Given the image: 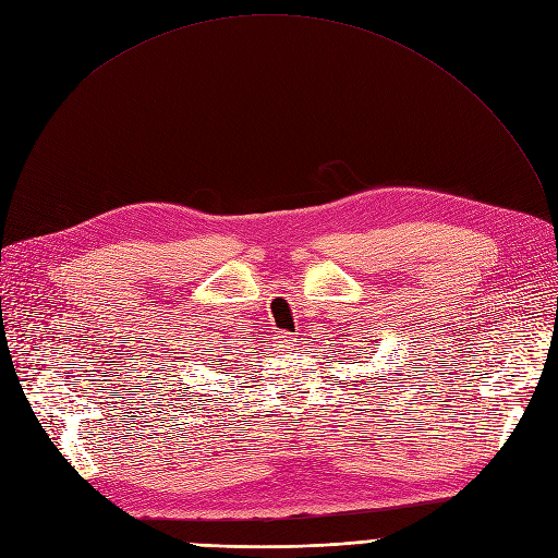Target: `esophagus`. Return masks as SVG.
<instances>
[{
	"label": "esophagus",
	"mask_w": 558,
	"mask_h": 558,
	"mask_svg": "<svg viewBox=\"0 0 558 558\" xmlns=\"http://www.w3.org/2000/svg\"><path fill=\"white\" fill-rule=\"evenodd\" d=\"M275 342H277V348L279 350H290V348H293V342H295V338L293 336H290L288 331H279L277 336H275Z\"/></svg>",
	"instance_id": "1"
}]
</instances>
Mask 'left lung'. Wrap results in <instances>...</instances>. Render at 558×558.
I'll list each match as a JSON object with an SVG mask.
<instances>
[{
  "mask_svg": "<svg viewBox=\"0 0 558 558\" xmlns=\"http://www.w3.org/2000/svg\"><path fill=\"white\" fill-rule=\"evenodd\" d=\"M395 375H397V373H395Z\"/></svg>",
  "mask_w": 558,
  "mask_h": 558,
  "instance_id": "obj_1",
  "label": "left lung"
}]
</instances>
